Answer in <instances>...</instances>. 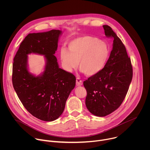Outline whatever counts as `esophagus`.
<instances>
[{"label": "esophagus", "mask_w": 150, "mask_h": 150, "mask_svg": "<svg viewBox=\"0 0 150 150\" xmlns=\"http://www.w3.org/2000/svg\"><path fill=\"white\" fill-rule=\"evenodd\" d=\"M82 83H83L82 81L81 80V79L79 78H76V86H81Z\"/></svg>", "instance_id": "34e87169"}]
</instances>
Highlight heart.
Masks as SVG:
<instances>
[{
	"mask_svg": "<svg viewBox=\"0 0 150 150\" xmlns=\"http://www.w3.org/2000/svg\"><path fill=\"white\" fill-rule=\"evenodd\" d=\"M68 49L63 47L60 57L63 68L72 72L78 66L87 76L98 74L105 66L110 53L105 42L91 36L75 38L68 43Z\"/></svg>",
	"mask_w": 150,
	"mask_h": 150,
	"instance_id": "heart-1",
	"label": "heart"
}]
</instances>
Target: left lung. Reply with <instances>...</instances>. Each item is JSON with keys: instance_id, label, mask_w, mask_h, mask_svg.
Instances as JSON below:
<instances>
[{"instance_id": "obj_1", "label": "left lung", "mask_w": 150, "mask_h": 150, "mask_svg": "<svg viewBox=\"0 0 150 150\" xmlns=\"http://www.w3.org/2000/svg\"><path fill=\"white\" fill-rule=\"evenodd\" d=\"M105 36L113 39V48L104 67L83 82L87 90L85 105L93 115L103 117L116 110L122 103L132 81L130 57L121 40L109 25H103Z\"/></svg>"}]
</instances>
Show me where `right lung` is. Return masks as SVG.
Returning a JSON list of instances; mask_svg holds the SVG:
<instances>
[{"label": "right lung", "instance_id": "1", "mask_svg": "<svg viewBox=\"0 0 150 150\" xmlns=\"http://www.w3.org/2000/svg\"><path fill=\"white\" fill-rule=\"evenodd\" d=\"M62 33L52 30L28 34L13 59L12 83L18 98L33 116L47 122L62 114L76 83L73 74L59 67L54 56ZM31 53L43 55L46 60L45 70L38 76L28 71V54Z\"/></svg>", "mask_w": 150, "mask_h": 150}]
</instances>
